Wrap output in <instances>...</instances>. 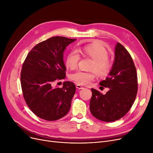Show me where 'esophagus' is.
<instances>
[{
	"label": "esophagus",
	"mask_w": 153,
	"mask_h": 153,
	"mask_svg": "<svg viewBox=\"0 0 153 153\" xmlns=\"http://www.w3.org/2000/svg\"><path fill=\"white\" fill-rule=\"evenodd\" d=\"M76 88H77V89H83V88H84V87H83L82 86L79 85V84H77V85H76Z\"/></svg>",
	"instance_id": "34e87169"
}]
</instances>
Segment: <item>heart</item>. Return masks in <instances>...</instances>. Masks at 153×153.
I'll return each instance as SVG.
<instances>
[{"mask_svg": "<svg viewBox=\"0 0 153 153\" xmlns=\"http://www.w3.org/2000/svg\"><path fill=\"white\" fill-rule=\"evenodd\" d=\"M79 53L83 56L92 59L89 69L93 70L100 76H105L109 73L112 61L110 59L108 50L103 45L99 43H93L81 46L77 50H72L68 53L65 65L71 69H74L77 67L80 60ZM93 71L86 72L77 71L71 74V79L79 85H87L95 77Z\"/></svg>", "mask_w": 153, "mask_h": 153, "instance_id": "1", "label": "heart"}]
</instances>
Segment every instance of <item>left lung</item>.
<instances>
[{
	"mask_svg": "<svg viewBox=\"0 0 153 153\" xmlns=\"http://www.w3.org/2000/svg\"><path fill=\"white\" fill-rule=\"evenodd\" d=\"M109 88L105 94L91 89L89 108L92 115L103 122L120 119L130 110L137 93V77L133 60L120 43L115 47V59L108 76L100 82Z\"/></svg>",
	"mask_w": 153,
	"mask_h": 153,
	"instance_id": "1",
	"label": "left lung"
}]
</instances>
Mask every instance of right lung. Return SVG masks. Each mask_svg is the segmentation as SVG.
I'll return each mask as SVG.
<instances>
[{"label":"right lung","instance_id":"obj_1","mask_svg":"<svg viewBox=\"0 0 153 153\" xmlns=\"http://www.w3.org/2000/svg\"><path fill=\"white\" fill-rule=\"evenodd\" d=\"M76 39L54 36L37 44L27 55L21 73L23 97L30 110L48 121L59 120L69 112L76 92L74 84L53 87L56 79L65 77L64 52Z\"/></svg>","mask_w":153,"mask_h":153}]
</instances>
